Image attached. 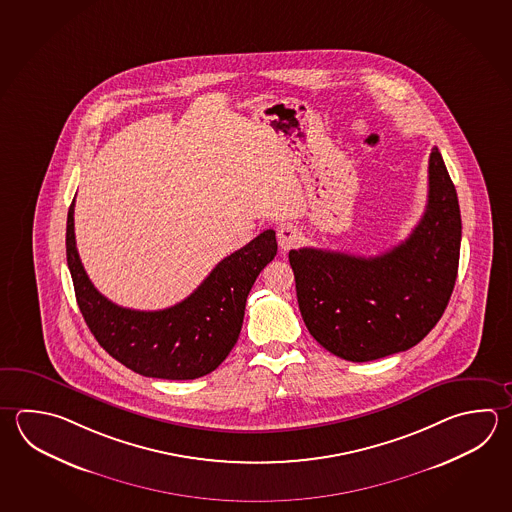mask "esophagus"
<instances>
[{
	"instance_id": "1",
	"label": "esophagus",
	"mask_w": 512,
	"mask_h": 512,
	"mask_svg": "<svg viewBox=\"0 0 512 512\" xmlns=\"http://www.w3.org/2000/svg\"><path fill=\"white\" fill-rule=\"evenodd\" d=\"M277 241H279L280 250L288 251L302 241V233L293 224H282L277 230Z\"/></svg>"
}]
</instances>
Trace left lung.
Here are the masks:
<instances>
[{"mask_svg": "<svg viewBox=\"0 0 512 512\" xmlns=\"http://www.w3.org/2000/svg\"><path fill=\"white\" fill-rule=\"evenodd\" d=\"M460 241L458 195L434 146L427 206L404 242L377 257L317 248L290 251L300 315L311 337L351 362L413 348L449 304Z\"/></svg>", "mask_w": 512, "mask_h": 512, "instance_id": "1", "label": "left lung"}]
</instances>
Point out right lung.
Here are the masks:
<instances>
[{"mask_svg":"<svg viewBox=\"0 0 512 512\" xmlns=\"http://www.w3.org/2000/svg\"><path fill=\"white\" fill-rule=\"evenodd\" d=\"M275 255V232L266 230L222 259L190 297L172 308H121L88 279L76 248L74 201L68 208V270L83 319L110 357L143 377L193 380L221 366L241 333L251 286Z\"/></svg>","mask_w":512,"mask_h":512,"instance_id":"right-lung-1","label":"right lung"}]
</instances>
